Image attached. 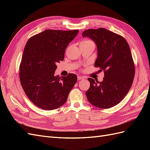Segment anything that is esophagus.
Instances as JSON below:
<instances>
[{
    "instance_id": "obj_1",
    "label": "esophagus",
    "mask_w": 150,
    "mask_h": 150,
    "mask_svg": "<svg viewBox=\"0 0 150 150\" xmlns=\"http://www.w3.org/2000/svg\"><path fill=\"white\" fill-rule=\"evenodd\" d=\"M84 77L80 76H78V80H81V79H84Z\"/></svg>"
}]
</instances>
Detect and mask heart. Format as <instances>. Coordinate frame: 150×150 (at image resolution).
Returning a JSON list of instances; mask_svg holds the SVG:
<instances>
[{
  "label": "heart",
  "mask_w": 150,
  "mask_h": 150,
  "mask_svg": "<svg viewBox=\"0 0 150 150\" xmlns=\"http://www.w3.org/2000/svg\"><path fill=\"white\" fill-rule=\"evenodd\" d=\"M92 42V41H91V40H83V41L81 42V43H83V42Z\"/></svg>",
  "instance_id": "heart-1"
}]
</instances>
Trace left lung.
<instances>
[{"instance_id":"left-lung-1","label":"left lung","mask_w":150,"mask_h":150,"mask_svg":"<svg viewBox=\"0 0 150 150\" xmlns=\"http://www.w3.org/2000/svg\"><path fill=\"white\" fill-rule=\"evenodd\" d=\"M82 35L96 43L98 57L94 66L104 72L101 82L88 78L90 88L86 97L94 106L112 108L126 96L133 81L134 64L129 45L122 36L104 28L86 30Z\"/></svg>"}]
</instances>
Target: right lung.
<instances>
[{"label": "right lung", "mask_w": 150, "mask_h": 150, "mask_svg": "<svg viewBox=\"0 0 150 150\" xmlns=\"http://www.w3.org/2000/svg\"><path fill=\"white\" fill-rule=\"evenodd\" d=\"M78 32L47 29L31 37L25 44L19 67L21 84L28 98L42 110L62 106L76 83L74 74L61 78L54 72Z\"/></svg>", "instance_id": "add662e5"}]
</instances>
